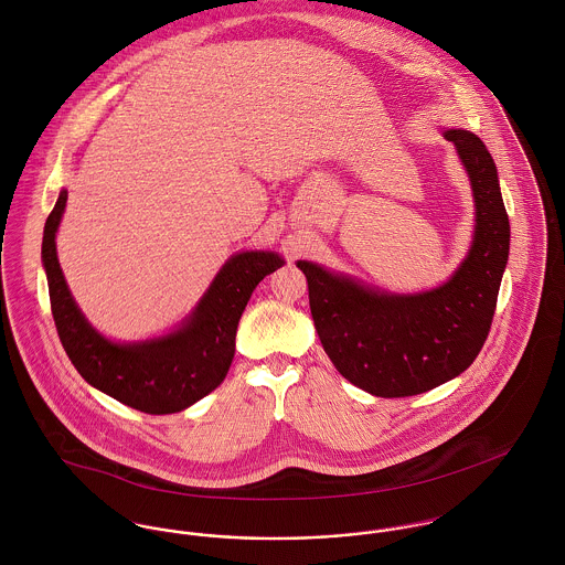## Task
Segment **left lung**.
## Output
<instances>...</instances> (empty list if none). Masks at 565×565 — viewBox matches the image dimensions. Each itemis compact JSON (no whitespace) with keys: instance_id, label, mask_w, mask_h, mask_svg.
Here are the masks:
<instances>
[{"instance_id":"obj_1","label":"left lung","mask_w":565,"mask_h":565,"mask_svg":"<svg viewBox=\"0 0 565 565\" xmlns=\"http://www.w3.org/2000/svg\"><path fill=\"white\" fill-rule=\"evenodd\" d=\"M444 137L470 175L477 206L472 247L448 282L401 296L298 260L326 354L372 396H417L459 376L479 356L493 320L511 237L495 162L468 130Z\"/></svg>"}]
</instances>
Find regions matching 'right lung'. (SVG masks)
Here are the masks:
<instances>
[{
    "label": "right lung",
    "mask_w": 565,
    "mask_h": 565,
    "mask_svg": "<svg viewBox=\"0 0 565 565\" xmlns=\"http://www.w3.org/2000/svg\"><path fill=\"white\" fill-rule=\"evenodd\" d=\"M65 204L63 189L45 222L41 254L54 323L82 379L110 398L152 415L178 413L209 396L228 374L237 326L252 291L285 260L276 252L235 254L178 330L141 343H113L86 322L65 282L56 256Z\"/></svg>",
    "instance_id": "1"
}]
</instances>
